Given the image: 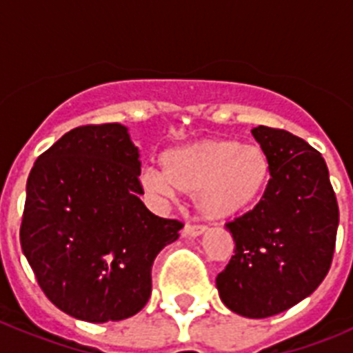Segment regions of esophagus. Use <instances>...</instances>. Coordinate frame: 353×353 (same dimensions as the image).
<instances>
[{
    "label": "esophagus",
    "instance_id": "1",
    "mask_svg": "<svg viewBox=\"0 0 353 353\" xmlns=\"http://www.w3.org/2000/svg\"><path fill=\"white\" fill-rule=\"evenodd\" d=\"M207 228L201 226V224H185L182 230L183 236H199L203 235Z\"/></svg>",
    "mask_w": 353,
    "mask_h": 353
}]
</instances>
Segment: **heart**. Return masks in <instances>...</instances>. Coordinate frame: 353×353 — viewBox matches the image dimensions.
Instances as JSON below:
<instances>
[{"label": "heart", "instance_id": "b5f03b06", "mask_svg": "<svg viewBox=\"0 0 353 353\" xmlns=\"http://www.w3.org/2000/svg\"><path fill=\"white\" fill-rule=\"evenodd\" d=\"M161 166L162 173L143 171V189L159 198L174 191L192 194L199 214L212 221L252 210L272 180V164L263 146L236 139H201L171 148L162 154Z\"/></svg>", "mask_w": 353, "mask_h": 353}]
</instances>
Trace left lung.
I'll return each instance as SVG.
<instances>
[{"label": "left lung", "instance_id": "left-lung-1", "mask_svg": "<svg viewBox=\"0 0 353 353\" xmlns=\"http://www.w3.org/2000/svg\"><path fill=\"white\" fill-rule=\"evenodd\" d=\"M269 154L265 198L228 223L235 254L215 285L228 310L267 318L314 292L332 263L339 208L322 154L288 130L254 127Z\"/></svg>", "mask_w": 353, "mask_h": 353}]
</instances>
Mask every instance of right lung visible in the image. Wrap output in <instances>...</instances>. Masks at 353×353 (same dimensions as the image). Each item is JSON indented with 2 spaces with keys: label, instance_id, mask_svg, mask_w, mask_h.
Listing matches in <instances>:
<instances>
[{
  "label": "right lung",
  "instance_id": "1",
  "mask_svg": "<svg viewBox=\"0 0 353 353\" xmlns=\"http://www.w3.org/2000/svg\"><path fill=\"white\" fill-rule=\"evenodd\" d=\"M139 173L127 127L102 123L61 136L28 176L21 248L49 301L77 320L141 311L155 256L183 228L145 207Z\"/></svg>",
  "mask_w": 353,
  "mask_h": 353
}]
</instances>
